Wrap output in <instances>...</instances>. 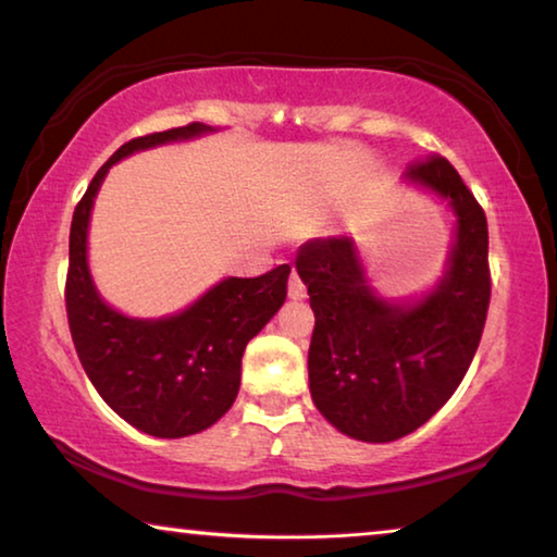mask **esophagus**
I'll list each match as a JSON object with an SVG mask.
<instances>
[{"label": "esophagus", "mask_w": 557, "mask_h": 557, "mask_svg": "<svg viewBox=\"0 0 557 557\" xmlns=\"http://www.w3.org/2000/svg\"><path fill=\"white\" fill-rule=\"evenodd\" d=\"M287 293H289V297H293V300H305V297H308V287H305V282L297 277V272L289 275Z\"/></svg>", "instance_id": "obj_1"}]
</instances>
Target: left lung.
Returning a JSON list of instances; mask_svg holds the SVG:
<instances>
[{
  "mask_svg": "<svg viewBox=\"0 0 557 557\" xmlns=\"http://www.w3.org/2000/svg\"><path fill=\"white\" fill-rule=\"evenodd\" d=\"M401 182L434 194L454 214L449 255L432 287L381 295L354 237L312 239L295 262L315 312L312 404L341 434L368 444L417 432L449 401L490 308L487 219L472 191L442 156L409 166Z\"/></svg>",
  "mask_w": 557,
  "mask_h": 557,
  "instance_id": "1",
  "label": "left lung"
}]
</instances>
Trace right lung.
Listing matches in <instances>:
<instances>
[{"mask_svg":"<svg viewBox=\"0 0 557 557\" xmlns=\"http://www.w3.org/2000/svg\"><path fill=\"white\" fill-rule=\"evenodd\" d=\"M191 123L133 138L108 159L75 207L65 285L67 323L77 358L103 401L138 432L182 438L216 424L239 394L247 343L287 297L289 264L262 277H224L184 310L133 318L103 300L88 264L92 203L115 163L148 148L214 133Z\"/></svg>","mask_w":557,"mask_h":557,"instance_id":"add662e5","label":"right lung"}]
</instances>
